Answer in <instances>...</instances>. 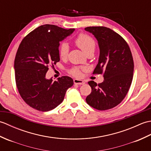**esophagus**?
Instances as JSON below:
<instances>
[{
	"instance_id": "34e87169",
	"label": "esophagus",
	"mask_w": 151,
	"mask_h": 151,
	"mask_svg": "<svg viewBox=\"0 0 151 151\" xmlns=\"http://www.w3.org/2000/svg\"><path fill=\"white\" fill-rule=\"evenodd\" d=\"M74 83L75 84H78V85H82V84H84L85 82L82 81V80H78V79H74Z\"/></svg>"
}]
</instances>
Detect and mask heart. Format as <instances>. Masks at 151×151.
<instances>
[{
	"label": "heart",
	"mask_w": 151,
	"mask_h": 151,
	"mask_svg": "<svg viewBox=\"0 0 151 151\" xmlns=\"http://www.w3.org/2000/svg\"><path fill=\"white\" fill-rule=\"evenodd\" d=\"M76 45L79 47L83 52L86 54L89 52L93 53L95 49V41L88 35L86 34H80L76 37L75 40ZM69 48L68 45L65 43H63L60 45L58 48L59 56L62 59H65L68 56ZM84 68H80V67H75L69 70L70 75L75 76H79L81 74V70Z\"/></svg>",
	"instance_id": "heart-1"
}]
</instances>
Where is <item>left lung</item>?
Here are the masks:
<instances>
[{"label": "left lung", "mask_w": 151, "mask_h": 151, "mask_svg": "<svg viewBox=\"0 0 151 151\" xmlns=\"http://www.w3.org/2000/svg\"><path fill=\"white\" fill-rule=\"evenodd\" d=\"M86 31L98 41L100 55L93 74H103L104 81L88 82L91 93L87 103L98 110H106L120 104L126 97L133 78L134 60L127 41L119 34L105 27H89Z\"/></svg>", "instance_id": "left-lung-1"}]
</instances>
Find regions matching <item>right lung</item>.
I'll return each instance as SVG.
<instances>
[{"label": "right lung", "mask_w": 151, "mask_h": 151, "mask_svg": "<svg viewBox=\"0 0 151 151\" xmlns=\"http://www.w3.org/2000/svg\"><path fill=\"white\" fill-rule=\"evenodd\" d=\"M75 30L53 24H44L27 35L16 53L15 83L21 98L30 107L41 111H50L62 102L73 80L63 76L52 81L46 78L49 66L60 61V42Z\"/></svg>", "instance_id": "1"}]
</instances>
